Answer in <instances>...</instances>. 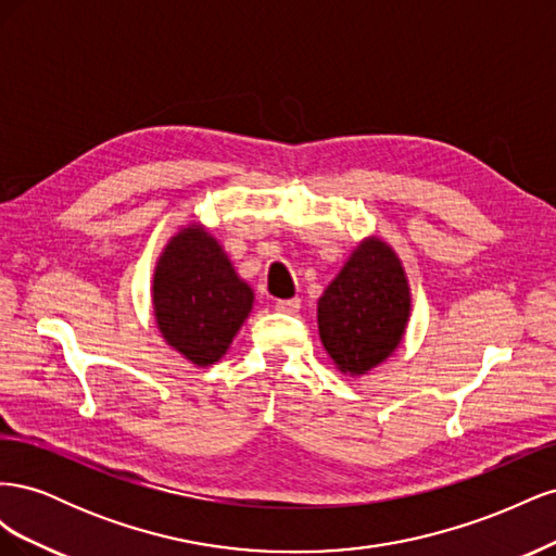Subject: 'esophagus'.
<instances>
[{"instance_id": "esophagus-1", "label": "esophagus", "mask_w": 556, "mask_h": 556, "mask_svg": "<svg viewBox=\"0 0 556 556\" xmlns=\"http://www.w3.org/2000/svg\"><path fill=\"white\" fill-rule=\"evenodd\" d=\"M299 308H301V299H278L276 301V311H280V313L294 315V313H299Z\"/></svg>"}]
</instances>
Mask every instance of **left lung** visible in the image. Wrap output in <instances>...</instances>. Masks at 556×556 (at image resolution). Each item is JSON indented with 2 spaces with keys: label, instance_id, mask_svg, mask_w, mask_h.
I'll list each match as a JSON object with an SVG mask.
<instances>
[{
  "label": "left lung",
  "instance_id": "obj_1",
  "mask_svg": "<svg viewBox=\"0 0 556 556\" xmlns=\"http://www.w3.org/2000/svg\"><path fill=\"white\" fill-rule=\"evenodd\" d=\"M410 319V285L392 245L364 239L317 299V329L336 368L364 376L394 355Z\"/></svg>",
  "mask_w": 556,
  "mask_h": 556
}]
</instances>
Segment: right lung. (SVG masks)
<instances>
[{
    "instance_id": "1",
    "label": "right lung",
    "mask_w": 556,
    "mask_h": 556,
    "mask_svg": "<svg viewBox=\"0 0 556 556\" xmlns=\"http://www.w3.org/2000/svg\"><path fill=\"white\" fill-rule=\"evenodd\" d=\"M250 285L204 225L178 229L153 274V311L166 345L211 366L229 350L252 311Z\"/></svg>"
}]
</instances>
